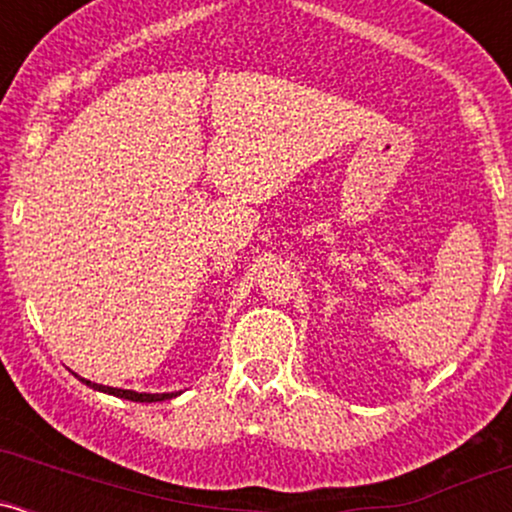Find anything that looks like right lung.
Returning <instances> with one entry per match:
<instances>
[{
    "label": "right lung",
    "instance_id": "add662e5",
    "mask_svg": "<svg viewBox=\"0 0 512 512\" xmlns=\"http://www.w3.org/2000/svg\"><path fill=\"white\" fill-rule=\"evenodd\" d=\"M76 378H79V375H76ZM79 380H81V383H86L88 387H93V390L108 392V395H115V397H122V399H132V402H163V399L178 397V392H163V395H149V392H134V390H117V387H105V385L91 383V380H86V378H79Z\"/></svg>",
    "mask_w": 512,
    "mask_h": 512
}]
</instances>
